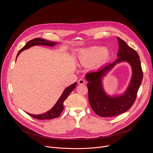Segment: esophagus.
Instances as JSON below:
<instances>
[{"label": "esophagus", "mask_w": 153, "mask_h": 153, "mask_svg": "<svg viewBox=\"0 0 153 153\" xmlns=\"http://www.w3.org/2000/svg\"><path fill=\"white\" fill-rule=\"evenodd\" d=\"M85 83L86 82H85V81L83 79H79L78 80V84H79V85H84Z\"/></svg>", "instance_id": "obj_1"}]
</instances>
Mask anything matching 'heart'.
I'll list each match as a JSON object with an SVG mask.
<instances>
[{
  "mask_svg": "<svg viewBox=\"0 0 153 153\" xmlns=\"http://www.w3.org/2000/svg\"><path fill=\"white\" fill-rule=\"evenodd\" d=\"M110 56L108 50L101 47H92L81 49L78 53L80 62L83 64H91L94 61L96 65H99L105 61Z\"/></svg>",
  "mask_w": 153,
  "mask_h": 153,
  "instance_id": "1",
  "label": "heart"
}]
</instances>
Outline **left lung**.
Here are the masks:
<instances>
[{
    "label": "left lung",
    "mask_w": 153,
    "mask_h": 153,
    "mask_svg": "<svg viewBox=\"0 0 153 153\" xmlns=\"http://www.w3.org/2000/svg\"><path fill=\"white\" fill-rule=\"evenodd\" d=\"M119 43L118 59L96 71L86 74V80L88 82V100L93 110L99 116L110 117L117 116L126 111L134 103L139 87L143 79L140 57L137 52L129 47L125 42L117 37ZM126 61L132 68V77L130 85L124 93L116 97L106 94L102 86V77L116 63Z\"/></svg>",
    "instance_id": "8db88e82"
}]
</instances>
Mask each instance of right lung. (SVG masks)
<instances>
[{
    "instance_id": "obj_1",
    "label": "right lung",
    "mask_w": 153,
    "mask_h": 153,
    "mask_svg": "<svg viewBox=\"0 0 153 153\" xmlns=\"http://www.w3.org/2000/svg\"><path fill=\"white\" fill-rule=\"evenodd\" d=\"M57 44L56 42H52V41H49L45 39H41V38H35L33 40H31L28 41L25 45L19 50V53L17 54L16 59L19 54L25 50L28 49L30 47L35 45H45V46H49V47H53L55 45ZM77 85V83H74L73 84L71 85L70 86H68L67 88H65L64 91L63 92L62 94L56 102V103L54 105V106L50 110L46 112L45 113H43L42 114H31L30 113H27L29 116L31 117L35 118L36 119L39 120H47V119H52L54 118L58 117L60 114L62 113L63 110V102L65 100L68 96L70 95V94L73 91V90L75 88V87Z\"/></svg>"
}]
</instances>
